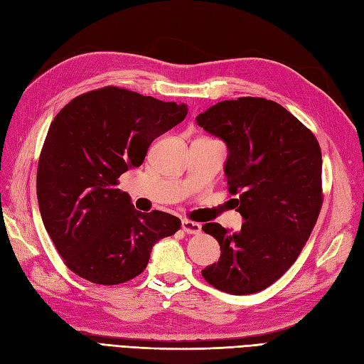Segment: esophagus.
Wrapping results in <instances>:
<instances>
[{
	"label": "esophagus",
	"instance_id": "1",
	"mask_svg": "<svg viewBox=\"0 0 364 364\" xmlns=\"http://www.w3.org/2000/svg\"><path fill=\"white\" fill-rule=\"evenodd\" d=\"M182 230L187 235H199L200 233V224L193 223V220L183 219L182 220Z\"/></svg>",
	"mask_w": 364,
	"mask_h": 364
}]
</instances>
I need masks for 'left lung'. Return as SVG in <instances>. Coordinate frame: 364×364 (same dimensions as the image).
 Segmentation results:
<instances>
[{
  "label": "left lung",
  "instance_id": "8db88e82",
  "mask_svg": "<svg viewBox=\"0 0 364 364\" xmlns=\"http://www.w3.org/2000/svg\"><path fill=\"white\" fill-rule=\"evenodd\" d=\"M198 125L228 146V191L241 213L239 232L220 224L202 230L220 245L202 277L232 295L272 286L296 261L323 205L321 148L314 132L273 100L239 97L211 106Z\"/></svg>",
  "mask_w": 364,
  "mask_h": 364
}]
</instances>
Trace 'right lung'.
<instances>
[{
  "label": "right lung",
  "instance_id": "right-lung-1",
  "mask_svg": "<svg viewBox=\"0 0 364 364\" xmlns=\"http://www.w3.org/2000/svg\"><path fill=\"white\" fill-rule=\"evenodd\" d=\"M187 112L183 103L105 86L55 115L40 154L37 198L52 242L80 278L102 286L136 278L153 245L181 228L168 213L137 211L117 185Z\"/></svg>",
  "mask_w": 364,
  "mask_h": 364
}]
</instances>
